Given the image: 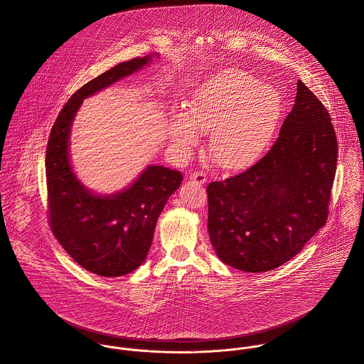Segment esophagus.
I'll return each mask as SVG.
<instances>
[{
	"mask_svg": "<svg viewBox=\"0 0 364 364\" xmlns=\"http://www.w3.org/2000/svg\"><path fill=\"white\" fill-rule=\"evenodd\" d=\"M190 180H191V181H194L196 184H205V183H206V180H208V177H206V174H205L203 171L196 170V171L190 174Z\"/></svg>",
	"mask_w": 364,
	"mask_h": 364,
	"instance_id": "34e87169",
	"label": "esophagus"
}]
</instances>
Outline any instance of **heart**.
<instances>
[{"label": "heart", "instance_id": "b5f03b06", "mask_svg": "<svg viewBox=\"0 0 364 364\" xmlns=\"http://www.w3.org/2000/svg\"><path fill=\"white\" fill-rule=\"evenodd\" d=\"M280 92L247 72L227 69L196 88L190 113L171 119L170 136L181 149L196 146L209 133L208 149L215 164L240 170L267 151L280 124Z\"/></svg>", "mask_w": 364, "mask_h": 364}]
</instances>
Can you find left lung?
I'll use <instances>...</instances> for the list:
<instances>
[{
	"label": "left lung",
	"mask_w": 364,
	"mask_h": 364,
	"mask_svg": "<svg viewBox=\"0 0 364 364\" xmlns=\"http://www.w3.org/2000/svg\"><path fill=\"white\" fill-rule=\"evenodd\" d=\"M338 144L330 113L301 80L279 139L253 166L208 186V230L220 260L273 270L327 223Z\"/></svg>",
	"instance_id": "1"
}]
</instances>
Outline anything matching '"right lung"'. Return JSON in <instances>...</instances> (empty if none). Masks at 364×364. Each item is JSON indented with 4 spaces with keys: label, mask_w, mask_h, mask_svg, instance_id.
<instances>
[{
    "label": "right lung",
    "mask_w": 364,
    "mask_h": 364,
    "mask_svg": "<svg viewBox=\"0 0 364 364\" xmlns=\"http://www.w3.org/2000/svg\"><path fill=\"white\" fill-rule=\"evenodd\" d=\"M152 55L122 62L84 84L65 104L53 126L46 154L48 222L53 234L85 270L119 277L145 260L155 225L168 196L181 184L178 170L148 166L126 190L112 196L90 193L69 162L72 122L84 98L140 70Z\"/></svg>",
    "instance_id": "right-lung-1"
}]
</instances>
